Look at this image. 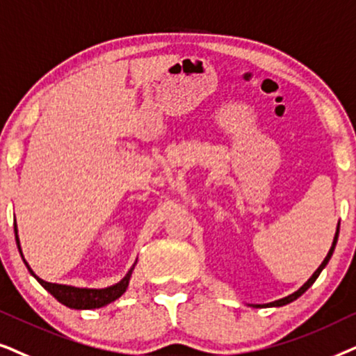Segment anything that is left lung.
<instances>
[{"label": "left lung", "instance_id": "8db88e82", "mask_svg": "<svg viewBox=\"0 0 356 356\" xmlns=\"http://www.w3.org/2000/svg\"><path fill=\"white\" fill-rule=\"evenodd\" d=\"M337 238H339V226H337V233H335V238H334V243H332V248H330V250H329V254H327V257L324 259V262H322L321 265H319V268H317L316 270V272L314 273H312V277L309 278V280H307L306 283H305V285H302L301 288H300V290H298V291H295V293H293V295H290V296H286V298H282V300H278V301H273V302H270V305H254V307H268V306H285V305H288V302H291V301H295L296 300V298H300L301 295H302V293H305L306 290H307V288H309L311 285H312V283H314L316 282V278L317 277H319V275H321V272H322V268H324L325 267V265H327V262H329V260H330V257H332V254H334V249H335V244H337Z\"/></svg>", "mask_w": 356, "mask_h": 356}]
</instances>
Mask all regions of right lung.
I'll return each instance as SVG.
<instances>
[{
  "mask_svg": "<svg viewBox=\"0 0 356 356\" xmlns=\"http://www.w3.org/2000/svg\"><path fill=\"white\" fill-rule=\"evenodd\" d=\"M14 233H16L17 249H19V252H21L16 222H14ZM21 255H22V252H21ZM24 262H26V260H24ZM26 265H27V262H26ZM27 268H29V272L37 278V282H39L51 296L56 298L61 305L71 307V309H96V307H102V306L108 305V302L115 301L117 298H120L123 293H125L127 286H129V282H130V275H131V270H130L122 282H118L117 285H113V286L104 288V290H88V288H74V286L56 285V283L44 282L42 278H39L34 272H32V268L29 267V265H27Z\"/></svg>",
  "mask_w": 356,
  "mask_h": 356,
  "instance_id": "right-lung-1",
  "label": "right lung"
}]
</instances>
